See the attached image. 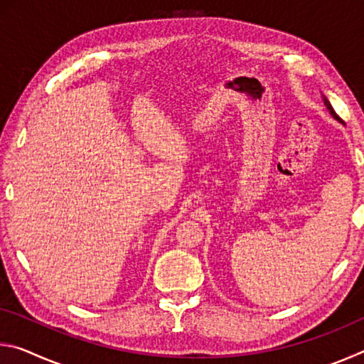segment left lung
Instances as JSON below:
<instances>
[{
	"mask_svg": "<svg viewBox=\"0 0 364 364\" xmlns=\"http://www.w3.org/2000/svg\"><path fill=\"white\" fill-rule=\"evenodd\" d=\"M323 100H324V106H326V107H328V110H329V114H331L332 117H334V119H336V120H338V122H342V120H341V117H338V115H337V114L334 112V109H332V106H331V102L328 101V97H324V96H323Z\"/></svg>",
	"mask_w": 364,
	"mask_h": 364,
	"instance_id": "8db88e82",
	"label": "left lung"
}]
</instances>
